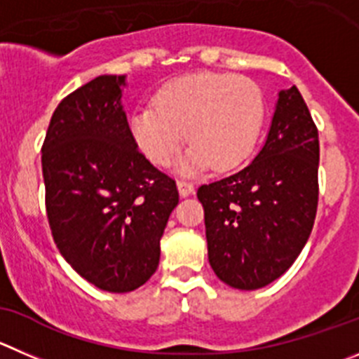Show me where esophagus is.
<instances>
[{"label": "esophagus", "instance_id": "34e87169", "mask_svg": "<svg viewBox=\"0 0 359 359\" xmlns=\"http://www.w3.org/2000/svg\"><path fill=\"white\" fill-rule=\"evenodd\" d=\"M177 187H179L180 196H189L191 193H193V189H195V187H193V184H191L189 180H186V179L177 180Z\"/></svg>", "mask_w": 359, "mask_h": 359}]
</instances>
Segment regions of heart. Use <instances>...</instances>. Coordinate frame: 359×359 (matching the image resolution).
Returning a JSON list of instances; mask_svg holds the SVG:
<instances>
[{
  "label": "heart",
  "mask_w": 359,
  "mask_h": 359,
  "mask_svg": "<svg viewBox=\"0 0 359 359\" xmlns=\"http://www.w3.org/2000/svg\"><path fill=\"white\" fill-rule=\"evenodd\" d=\"M264 123L259 86L236 74L198 72L170 81L129 120L130 136L156 166H170L186 134V173L236 168L255 149Z\"/></svg>",
  "instance_id": "heart-1"
}]
</instances>
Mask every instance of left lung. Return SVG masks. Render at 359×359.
<instances>
[{
    "label": "left lung",
    "instance_id": "left-lung-1",
    "mask_svg": "<svg viewBox=\"0 0 359 359\" xmlns=\"http://www.w3.org/2000/svg\"><path fill=\"white\" fill-rule=\"evenodd\" d=\"M319 133L296 86L278 93L269 134L248 166L198 187L209 264L226 285L255 290L285 273L319 203Z\"/></svg>",
    "mask_w": 359,
    "mask_h": 359
}]
</instances>
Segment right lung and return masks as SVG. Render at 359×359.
<instances>
[{"instance_id":"right-lung-1","label":"right lung","mask_w":359,"mask_h":359,"mask_svg":"<svg viewBox=\"0 0 359 359\" xmlns=\"http://www.w3.org/2000/svg\"><path fill=\"white\" fill-rule=\"evenodd\" d=\"M126 76H99L58 104L42 145L46 212L63 259L106 292L142 287L159 266L179 191L130 136Z\"/></svg>"}]
</instances>
